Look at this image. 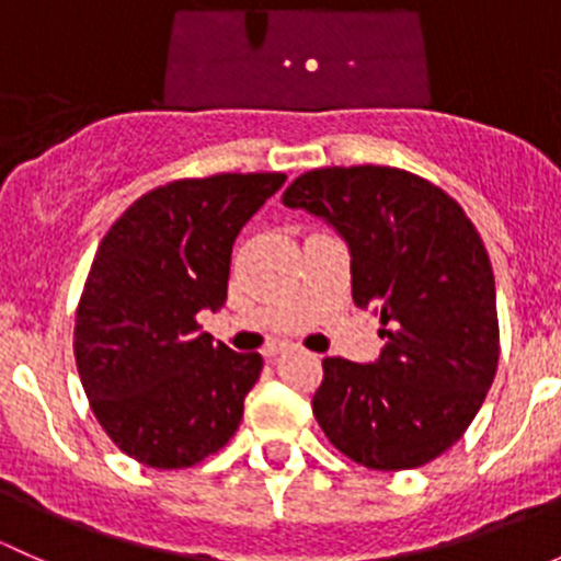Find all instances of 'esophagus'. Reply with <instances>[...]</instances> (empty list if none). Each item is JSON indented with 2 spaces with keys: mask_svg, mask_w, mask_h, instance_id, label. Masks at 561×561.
I'll return each mask as SVG.
<instances>
[{
  "mask_svg": "<svg viewBox=\"0 0 561 561\" xmlns=\"http://www.w3.org/2000/svg\"><path fill=\"white\" fill-rule=\"evenodd\" d=\"M287 350H293V344H287V342H279V344H268V347H265L263 353H265V358H276V355L287 353Z\"/></svg>",
  "mask_w": 561,
  "mask_h": 561,
  "instance_id": "1",
  "label": "esophagus"
}]
</instances>
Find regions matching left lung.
Instances as JSON below:
<instances>
[{
    "label": "left lung",
    "mask_w": 561,
    "mask_h": 561,
    "mask_svg": "<svg viewBox=\"0 0 561 561\" xmlns=\"http://www.w3.org/2000/svg\"><path fill=\"white\" fill-rule=\"evenodd\" d=\"M350 247L355 307H375V364L322 360L312 412L333 448L380 472L423 467L461 439L500 360L494 271L463 208L399 168H317L282 195Z\"/></svg>",
    "instance_id": "8db88e82"
}]
</instances>
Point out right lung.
Wrapping results in <instances>:
<instances>
[{
    "mask_svg": "<svg viewBox=\"0 0 561 561\" xmlns=\"http://www.w3.org/2000/svg\"><path fill=\"white\" fill-rule=\"evenodd\" d=\"M285 173H219L146 192L100 241L76 312L78 375L122 454L181 469L228 445L263 358L197 325L228 298L230 254Z\"/></svg>",
    "mask_w": 561,
    "mask_h": 561,
    "instance_id": "1",
    "label": "right lung"
}]
</instances>
